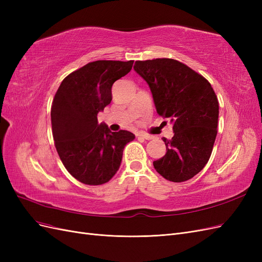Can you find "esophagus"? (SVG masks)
I'll use <instances>...</instances> for the list:
<instances>
[{"label": "esophagus", "instance_id": "34e87169", "mask_svg": "<svg viewBox=\"0 0 262 262\" xmlns=\"http://www.w3.org/2000/svg\"><path fill=\"white\" fill-rule=\"evenodd\" d=\"M140 137H142V138L145 139V140H152V139H154L153 136H150V134H147V133H141Z\"/></svg>", "mask_w": 262, "mask_h": 262}]
</instances>
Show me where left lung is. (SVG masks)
Listing matches in <instances>:
<instances>
[{"label": "left lung", "instance_id": "obj_1", "mask_svg": "<svg viewBox=\"0 0 262 262\" xmlns=\"http://www.w3.org/2000/svg\"><path fill=\"white\" fill-rule=\"evenodd\" d=\"M134 71L148 84L157 114L172 122L163 138L166 154L156 171L172 182L191 179L207 165L217 134L219 100L208 80L173 59L136 61Z\"/></svg>", "mask_w": 262, "mask_h": 262}]
</instances>
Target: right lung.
Instances as JSON below:
<instances>
[{
    "instance_id": "add662e5",
    "label": "right lung",
    "mask_w": 262,
    "mask_h": 262,
    "mask_svg": "<svg viewBox=\"0 0 262 262\" xmlns=\"http://www.w3.org/2000/svg\"><path fill=\"white\" fill-rule=\"evenodd\" d=\"M133 61L98 60L69 74L54 95L51 124L55 148L67 170L85 185L98 186L120 167L133 133L112 132L97 115L113 99V84L128 74Z\"/></svg>"
}]
</instances>
